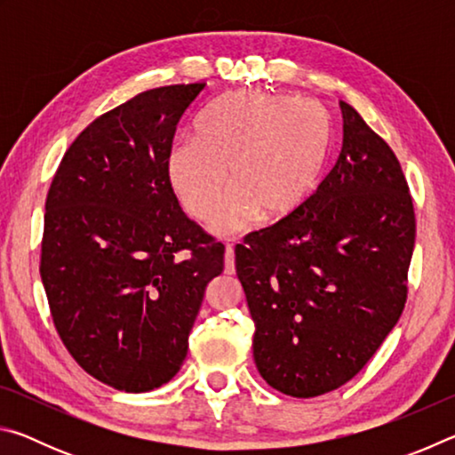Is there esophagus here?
I'll return each mask as SVG.
<instances>
[{
	"mask_svg": "<svg viewBox=\"0 0 455 455\" xmlns=\"http://www.w3.org/2000/svg\"><path fill=\"white\" fill-rule=\"evenodd\" d=\"M225 273L227 275L235 273V249L230 244L227 246V251H225Z\"/></svg>",
	"mask_w": 455,
	"mask_h": 455,
	"instance_id": "1",
	"label": "esophagus"
}]
</instances>
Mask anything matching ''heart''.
Listing matches in <instances>:
<instances>
[{
  "label": "heart",
  "instance_id": "heart-1",
  "mask_svg": "<svg viewBox=\"0 0 455 455\" xmlns=\"http://www.w3.org/2000/svg\"><path fill=\"white\" fill-rule=\"evenodd\" d=\"M331 142L333 122L321 102L235 92L198 114L195 136L171 144L166 172L182 209L198 220L217 212L227 180L233 184L212 227L228 235L259 212L279 220L301 209L323 179Z\"/></svg>",
  "mask_w": 455,
  "mask_h": 455
}]
</instances>
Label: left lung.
<instances>
[{
  "label": "left lung",
  "instance_id": "8db88e82",
  "mask_svg": "<svg viewBox=\"0 0 455 455\" xmlns=\"http://www.w3.org/2000/svg\"><path fill=\"white\" fill-rule=\"evenodd\" d=\"M343 146L311 198L236 244L255 321L252 357L291 397L353 379L402 317L415 214L402 164L355 108L339 102Z\"/></svg>",
  "mask_w": 455,
  "mask_h": 455
}]
</instances>
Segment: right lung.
I'll use <instances>...</instances> for the list:
<instances>
[{
    "instance_id": "right-lung-1",
    "label": "right lung",
    "mask_w": 455,
    "mask_h": 455,
    "mask_svg": "<svg viewBox=\"0 0 455 455\" xmlns=\"http://www.w3.org/2000/svg\"><path fill=\"white\" fill-rule=\"evenodd\" d=\"M206 84L154 88L102 114L45 198L40 275L84 371L128 394L179 373L225 246L182 212L166 172L176 124Z\"/></svg>"
}]
</instances>
